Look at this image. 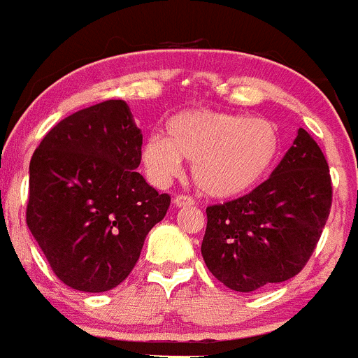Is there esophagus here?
<instances>
[{
    "label": "esophagus",
    "instance_id": "obj_1",
    "mask_svg": "<svg viewBox=\"0 0 358 358\" xmlns=\"http://www.w3.org/2000/svg\"><path fill=\"white\" fill-rule=\"evenodd\" d=\"M175 205L178 206V208H185V206L194 205V199L190 198V196L180 194V196H176V198H175Z\"/></svg>",
    "mask_w": 358,
    "mask_h": 358
}]
</instances>
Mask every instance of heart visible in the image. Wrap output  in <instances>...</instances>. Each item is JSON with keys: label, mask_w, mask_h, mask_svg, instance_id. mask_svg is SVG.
I'll use <instances>...</instances> for the list:
<instances>
[{"label": "heart", "mask_w": 358, "mask_h": 358, "mask_svg": "<svg viewBox=\"0 0 358 358\" xmlns=\"http://www.w3.org/2000/svg\"><path fill=\"white\" fill-rule=\"evenodd\" d=\"M280 152L277 127L265 118L192 109L169 120L168 138L152 134L141 150L146 175L166 185L190 162L196 187L212 198L252 189L273 168Z\"/></svg>", "instance_id": "heart-1"}]
</instances>
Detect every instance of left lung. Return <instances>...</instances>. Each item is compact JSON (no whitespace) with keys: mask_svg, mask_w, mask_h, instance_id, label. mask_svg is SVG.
Masks as SVG:
<instances>
[{"mask_svg":"<svg viewBox=\"0 0 358 358\" xmlns=\"http://www.w3.org/2000/svg\"><path fill=\"white\" fill-rule=\"evenodd\" d=\"M332 205L325 155L299 129L268 180L206 208L201 255L215 279L242 293L285 282L310 258Z\"/></svg>","mask_w":358,"mask_h":358,"instance_id":"obj_1","label":"left lung"}]
</instances>
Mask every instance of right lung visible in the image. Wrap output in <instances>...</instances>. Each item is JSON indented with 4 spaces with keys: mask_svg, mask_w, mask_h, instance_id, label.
<instances>
[{
    "mask_svg": "<svg viewBox=\"0 0 358 358\" xmlns=\"http://www.w3.org/2000/svg\"><path fill=\"white\" fill-rule=\"evenodd\" d=\"M141 145L127 102L106 100L62 120L33 153L26 222L70 288H116L168 212L171 198L136 171Z\"/></svg>",
    "mask_w": 358,
    "mask_h": 358,
    "instance_id": "right-lung-1",
    "label": "right lung"
}]
</instances>
